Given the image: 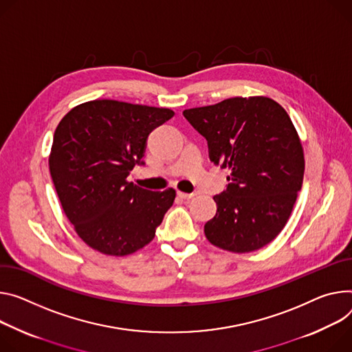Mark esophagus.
<instances>
[{
    "mask_svg": "<svg viewBox=\"0 0 352 352\" xmlns=\"http://www.w3.org/2000/svg\"><path fill=\"white\" fill-rule=\"evenodd\" d=\"M177 195H178L179 198H182V199H190V198L195 197V194H186V192H181V190H178Z\"/></svg>",
    "mask_w": 352,
    "mask_h": 352,
    "instance_id": "obj_1",
    "label": "esophagus"
}]
</instances>
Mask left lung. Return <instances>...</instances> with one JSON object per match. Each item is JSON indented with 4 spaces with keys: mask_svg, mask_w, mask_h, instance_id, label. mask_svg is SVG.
Returning a JSON list of instances; mask_svg holds the SVG:
<instances>
[{
    "mask_svg": "<svg viewBox=\"0 0 352 352\" xmlns=\"http://www.w3.org/2000/svg\"><path fill=\"white\" fill-rule=\"evenodd\" d=\"M182 113L208 140L210 162L232 171L226 190L213 197L217 212L205 225L206 239L232 252L267 245L285 228L303 182V147L289 115L267 97Z\"/></svg>",
    "mask_w": 352,
    "mask_h": 352,
    "instance_id": "obj_1",
    "label": "left lung"
}]
</instances>
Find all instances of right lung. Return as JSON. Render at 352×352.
<instances>
[{"instance_id":"obj_1","label":"right lung","mask_w":352,"mask_h":352,"mask_svg":"<svg viewBox=\"0 0 352 352\" xmlns=\"http://www.w3.org/2000/svg\"><path fill=\"white\" fill-rule=\"evenodd\" d=\"M173 116L167 108L95 100L60 120L50 175L63 210L91 248L123 257L154 239L175 190L153 192L127 175L143 164L148 135Z\"/></svg>"}]
</instances>
